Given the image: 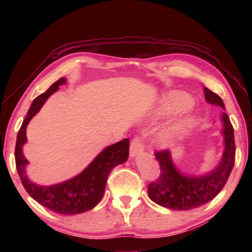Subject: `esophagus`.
I'll return each mask as SVG.
<instances>
[{"mask_svg": "<svg viewBox=\"0 0 252 252\" xmlns=\"http://www.w3.org/2000/svg\"><path fill=\"white\" fill-rule=\"evenodd\" d=\"M143 151V143L140 138L135 136L134 139H132L131 144H130V157H135L140 155Z\"/></svg>", "mask_w": 252, "mask_h": 252, "instance_id": "obj_1", "label": "esophagus"}]
</instances>
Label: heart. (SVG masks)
Segmentation results:
<instances>
[{"label": "heart", "mask_w": 252, "mask_h": 252, "mask_svg": "<svg viewBox=\"0 0 252 252\" xmlns=\"http://www.w3.org/2000/svg\"><path fill=\"white\" fill-rule=\"evenodd\" d=\"M191 104L190 96L182 92H174L165 96L162 102V110L164 112H172L178 109L186 108ZM187 120H182L180 122H177L172 125L171 126H168L167 129H163L160 133H158L156 136V143L159 147H168L172 143V141L176 139L177 134L179 133L183 126H185Z\"/></svg>", "instance_id": "b5f03b06"}]
</instances>
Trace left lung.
Segmentation results:
<instances>
[{
  "instance_id": "obj_1",
  "label": "left lung",
  "mask_w": 252,
  "mask_h": 252,
  "mask_svg": "<svg viewBox=\"0 0 252 252\" xmlns=\"http://www.w3.org/2000/svg\"><path fill=\"white\" fill-rule=\"evenodd\" d=\"M206 101L210 104L219 105L224 109L223 101L215 92L203 89ZM224 151L220 163L203 176H186L178 171L171 159L169 150L156 152L160 164L161 173L156 181L148 187V194L153 202L173 210H191L207 203L216 197L231 173L234 164L236 144H234L233 126L227 113H222Z\"/></svg>"
}]
</instances>
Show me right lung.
Returning <instances> with one entry per match:
<instances>
[{
	"label": "right lung",
	"instance_id": "add662e5",
	"mask_svg": "<svg viewBox=\"0 0 252 252\" xmlns=\"http://www.w3.org/2000/svg\"><path fill=\"white\" fill-rule=\"evenodd\" d=\"M65 83L66 79L61 78L33 100L16 138L15 164L24 189L35 201L60 215H79L91 210L100 202L111 170L127 160L130 140L123 139L106 147L82 172L70 180L52 186H40L30 180L25 173L29 161L23 155V146L28 141L27 126L50 95L58 91L60 85Z\"/></svg>",
	"mask_w": 252,
	"mask_h": 252
}]
</instances>
